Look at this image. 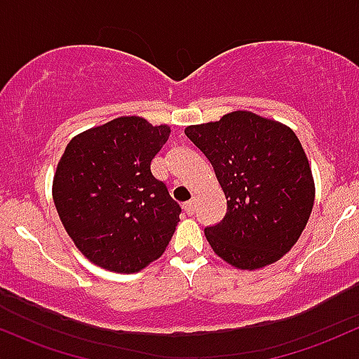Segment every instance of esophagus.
Instances as JSON below:
<instances>
[{
	"label": "esophagus",
	"instance_id": "esophagus-1",
	"mask_svg": "<svg viewBox=\"0 0 359 359\" xmlns=\"http://www.w3.org/2000/svg\"><path fill=\"white\" fill-rule=\"evenodd\" d=\"M182 210H184V212H186V215H194V210H196V203L194 201H189V203H184V206H182Z\"/></svg>",
	"mask_w": 359,
	"mask_h": 359
}]
</instances>
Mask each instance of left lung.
<instances>
[{"label":"left lung","mask_w":359,"mask_h":359,"mask_svg":"<svg viewBox=\"0 0 359 359\" xmlns=\"http://www.w3.org/2000/svg\"><path fill=\"white\" fill-rule=\"evenodd\" d=\"M186 136L210 160L226 198L224 218L204 228L215 254L249 271L279 261L305 230L315 199L297 135L278 121L235 110L189 126Z\"/></svg>","instance_id":"1"}]
</instances>
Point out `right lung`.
<instances>
[{
  "mask_svg": "<svg viewBox=\"0 0 359 359\" xmlns=\"http://www.w3.org/2000/svg\"><path fill=\"white\" fill-rule=\"evenodd\" d=\"M170 136L165 124L117 117L74 136L57 163L53 199L66 231L88 261L137 273L167 249L180 206L151 173Z\"/></svg>",
  "mask_w": 359,
  "mask_h": 359,
  "instance_id": "obj_1",
  "label": "right lung"
}]
</instances>
